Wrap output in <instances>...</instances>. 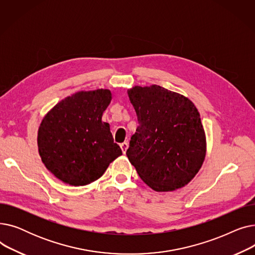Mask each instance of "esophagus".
<instances>
[{"label":"esophagus","instance_id":"1","mask_svg":"<svg viewBox=\"0 0 255 255\" xmlns=\"http://www.w3.org/2000/svg\"><path fill=\"white\" fill-rule=\"evenodd\" d=\"M120 145H121V149H122V151H123V154H126V151L129 146L128 142H122Z\"/></svg>","mask_w":255,"mask_h":255}]
</instances>
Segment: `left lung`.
Listing matches in <instances>:
<instances>
[{
	"mask_svg": "<svg viewBox=\"0 0 255 255\" xmlns=\"http://www.w3.org/2000/svg\"><path fill=\"white\" fill-rule=\"evenodd\" d=\"M138 127L127 157L140 179L157 192L175 191L188 184L207 153L206 133L194 103L157 85L128 89Z\"/></svg>",
	"mask_w": 255,
	"mask_h": 255,
	"instance_id": "8db88e82",
	"label": "left lung"
}]
</instances>
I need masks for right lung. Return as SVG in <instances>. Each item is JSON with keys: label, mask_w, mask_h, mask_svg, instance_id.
I'll use <instances>...</instances> for the list:
<instances>
[{"label": "right lung", "mask_w": 255, "mask_h": 255, "mask_svg": "<svg viewBox=\"0 0 255 255\" xmlns=\"http://www.w3.org/2000/svg\"><path fill=\"white\" fill-rule=\"evenodd\" d=\"M107 89L79 91L57 103L38 129V152L45 167L71 186L98 180L122 155L102 115L112 101Z\"/></svg>", "instance_id": "1"}]
</instances>
